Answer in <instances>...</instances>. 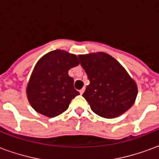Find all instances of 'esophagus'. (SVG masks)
<instances>
[{
	"mask_svg": "<svg viewBox=\"0 0 159 159\" xmlns=\"http://www.w3.org/2000/svg\"><path fill=\"white\" fill-rule=\"evenodd\" d=\"M84 91H85V88H83V89H80V93H81V94H83V93H84Z\"/></svg>",
	"mask_w": 159,
	"mask_h": 159,
	"instance_id": "esophagus-1",
	"label": "esophagus"
}]
</instances>
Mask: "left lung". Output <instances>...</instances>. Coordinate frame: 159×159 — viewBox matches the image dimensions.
Masks as SVG:
<instances>
[{
  "instance_id": "obj_1",
  "label": "left lung",
  "mask_w": 159,
  "mask_h": 159,
  "mask_svg": "<svg viewBox=\"0 0 159 159\" xmlns=\"http://www.w3.org/2000/svg\"><path fill=\"white\" fill-rule=\"evenodd\" d=\"M78 59L90 82L83 96L94 113L113 118L133 106L136 83L116 59L105 52L79 55Z\"/></svg>"
}]
</instances>
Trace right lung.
<instances>
[{
  "mask_svg": "<svg viewBox=\"0 0 159 159\" xmlns=\"http://www.w3.org/2000/svg\"><path fill=\"white\" fill-rule=\"evenodd\" d=\"M78 65L76 55L63 50L49 52L37 62L26 90L29 102L37 112L54 117L67 110L79 94L68 70Z\"/></svg>",
  "mask_w": 159,
  "mask_h": 159,
  "instance_id": "1",
  "label": "right lung"
}]
</instances>
